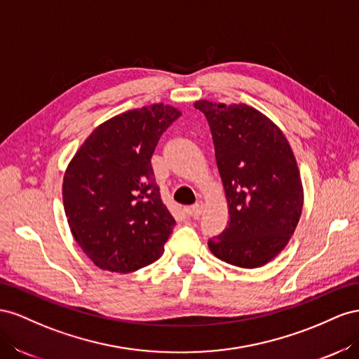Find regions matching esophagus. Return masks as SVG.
I'll return each mask as SVG.
<instances>
[{
    "instance_id": "34e87169",
    "label": "esophagus",
    "mask_w": 359,
    "mask_h": 359,
    "mask_svg": "<svg viewBox=\"0 0 359 359\" xmlns=\"http://www.w3.org/2000/svg\"><path fill=\"white\" fill-rule=\"evenodd\" d=\"M203 213V203H196V204H192V206H189V208H187V215L188 217H191V218H194V219H197V218H200V215Z\"/></svg>"
}]
</instances>
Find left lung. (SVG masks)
Masks as SVG:
<instances>
[{"instance_id": "left-lung-1", "label": "left lung", "mask_w": 359, "mask_h": 359, "mask_svg": "<svg viewBox=\"0 0 359 359\" xmlns=\"http://www.w3.org/2000/svg\"><path fill=\"white\" fill-rule=\"evenodd\" d=\"M209 121L230 222L209 239L213 255L239 268L276 257L301 218L304 191L292 147L280 128L245 104H194Z\"/></svg>"}]
</instances>
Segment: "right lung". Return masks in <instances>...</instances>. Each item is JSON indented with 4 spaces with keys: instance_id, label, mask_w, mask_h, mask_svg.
I'll return each instance as SVG.
<instances>
[{
    "instance_id": "right-lung-1",
    "label": "right lung",
    "mask_w": 359,
    "mask_h": 359,
    "mask_svg": "<svg viewBox=\"0 0 359 359\" xmlns=\"http://www.w3.org/2000/svg\"><path fill=\"white\" fill-rule=\"evenodd\" d=\"M180 116L163 104L123 112L91 132L67 165L69 227L100 269L129 273L162 255L176 221L161 200L150 159Z\"/></svg>"
}]
</instances>
